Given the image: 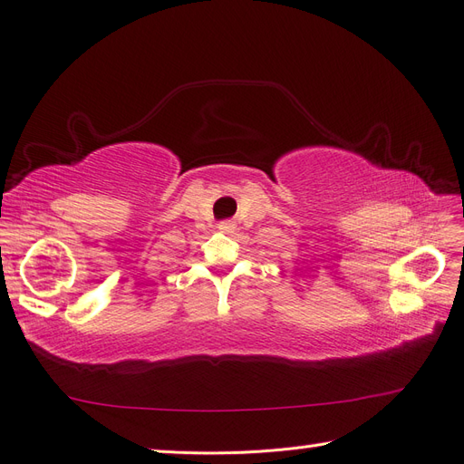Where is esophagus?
I'll return each instance as SVG.
<instances>
[{
	"label": "esophagus",
	"mask_w": 464,
	"mask_h": 464,
	"mask_svg": "<svg viewBox=\"0 0 464 464\" xmlns=\"http://www.w3.org/2000/svg\"><path fill=\"white\" fill-rule=\"evenodd\" d=\"M218 228H220L222 232H232V230H234V222H232V220H222V222L218 224Z\"/></svg>",
	"instance_id": "1"
}]
</instances>
